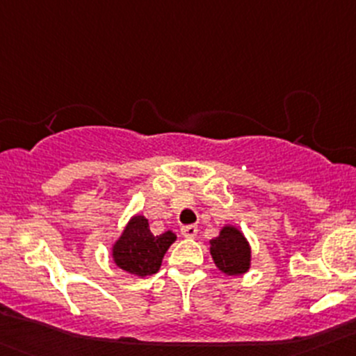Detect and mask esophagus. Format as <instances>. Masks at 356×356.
Masks as SVG:
<instances>
[{"instance_id":"34e87169","label":"esophagus","mask_w":356,"mask_h":356,"mask_svg":"<svg viewBox=\"0 0 356 356\" xmlns=\"http://www.w3.org/2000/svg\"><path fill=\"white\" fill-rule=\"evenodd\" d=\"M181 234L184 236V238H195V236L198 234V227H196V225H182Z\"/></svg>"}]
</instances>
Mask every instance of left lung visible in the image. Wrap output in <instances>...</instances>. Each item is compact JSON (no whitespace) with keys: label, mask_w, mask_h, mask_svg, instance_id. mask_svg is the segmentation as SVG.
I'll list each match as a JSON object with an SVG mask.
<instances>
[{"label":"left lung","mask_w":356,"mask_h":356,"mask_svg":"<svg viewBox=\"0 0 356 356\" xmlns=\"http://www.w3.org/2000/svg\"><path fill=\"white\" fill-rule=\"evenodd\" d=\"M210 254L218 270L225 275H241L250 270V243L234 225H224L217 238L211 239Z\"/></svg>","instance_id":"8db88e82"}]
</instances>
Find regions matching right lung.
<instances>
[{"label":"right lung","mask_w":356,"mask_h":356,"mask_svg":"<svg viewBox=\"0 0 356 356\" xmlns=\"http://www.w3.org/2000/svg\"><path fill=\"white\" fill-rule=\"evenodd\" d=\"M177 236L172 231L153 236L148 218L134 215L111 246V257L118 268L138 277H146L160 270L161 260Z\"/></svg>","instance_id":"1"}]
</instances>
